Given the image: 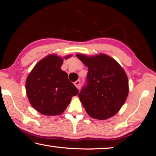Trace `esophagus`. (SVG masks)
Segmentation results:
<instances>
[{
	"label": "esophagus",
	"instance_id": "obj_1",
	"mask_svg": "<svg viewBox=\"0 0 156 156\" xmlns=\"http://www.w3.org/2000/svg\"><path fill=\"white\" fill-rule=\"evenodd\" d=\"M74 85L76 87H77L78 89H80V81L79 80H76L75 83H74Z\"/></svg>",
	"mask_w": 156,
	"mask_h": 156
}]
</instances>
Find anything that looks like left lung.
<instances>
[{"label":"left lung","mask_w":156,"mask_h":156,"mask_svg":"<svg viewBox=\"0 0 156 156\" xmlns=\"http://www.w3.org/2000/svg\"><path fill=\"white\" fill-rule=\"evenodd\" d=\"M88 67L87 86L78 94L87 114L106 120L116 114L129 94V81L125 70L112 57L104 54L88 56L77 54Z\"/></svg>","instance_id":"left-lung-1"}]
</instances>
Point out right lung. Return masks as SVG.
I'll use <instances>...</instances> for the list:
<instances>
[{"label": "right lung", "mask_w": 156, "mask_h": 156, "mask_svg": "<svg viewBox=\"0 0 156 156\" xmlns=\"http://www.w3.org/2000/svg\"><path fill=\"white\" fill-rule=\"evenodd\" d=\"M72 55L65 56L67 59ZM62 57L49 54L41 60L26 80V93L30 104L37 112L46 115H60L70 103L78 89L68 79L60 67Z\"/></svg>", "instance_id": "add662e5"}]
</instances>
